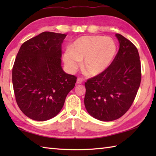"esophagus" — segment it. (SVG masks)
<instances>
[{
  "label": "esophagus",
  "mask_w": 156,
  "mask_h": 156,
  "mask_svg": "<svg viewBox=\"0 0 156 156\" xmlns=\"http://www.w3.org/2000/svg\"><path fill=\"white\" fill-rule=\"evenodd\" d=\"M82 79L80 78H78L77 79V82H76V83H77V84H82Z\"/></svg>",
  "instance_id": "obj_1"
}]
</instances>
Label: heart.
I'll list each match as a JSON object with an SVG mask.
<instances>
[{"mask_svg":"<svg viewBox=\"0 0 156 156\" xmlns=\"http://www.w3.org/2000/svg\"><path fill=\"white\" fill-rule=\"evenodd\" d=\"M117 54V45L111 37L100 35L82 36L72 43L66 51L63 61L66 69L74 73L83 60L82 68L87 74L95 76L107 69Z\"/></svg>","mask_w":156,"mask_h":156,"instance_id":"1","label":"heart"}]
</instances>
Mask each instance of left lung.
<instances>
[{
  "label": "left lung",
  "mask_w": 156,
  "mask_h": 156,
  "mask_svg": "<svg viewBox=\"0 0 156 156\" xmlns=\"http://www.w3.org/2000/svg\"><path fill=\"white\" fill-rule=\"evenodd\" d=\"M115 36L119 49L111 64L85 82V107L92 117L102 121L122 117L131 107L141 83L137 49L122 35Z\"/></svg>",
  "instance_id": "obj_1"
}]
</instances>
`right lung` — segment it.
<instances>
[{"label": "right lung", "instance_id": "right-lung-1", "mask_svg": "<svg viewBox=\"0 0 156 156\" xmlns=\"http://www.w3.org/2000/svg\"><path fill=\"white\" fill-rule=\"evenodd\" d=\"M66 35L45 31L23 43L13 65L16 103L27 117L44 121L55 117L77 78L62 68V44Z\"/></svg>", "mask_w": 156, "mask_h": 156}]
</instances>
